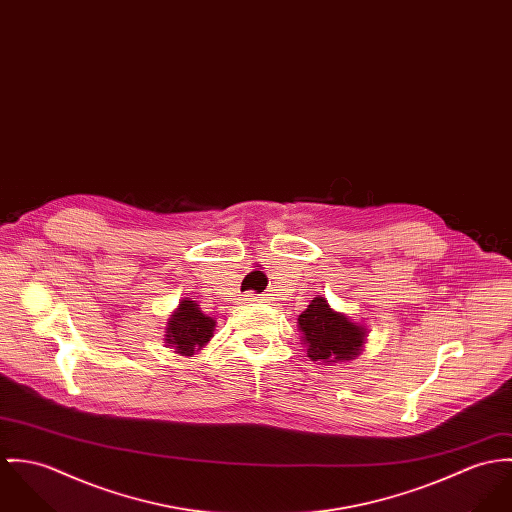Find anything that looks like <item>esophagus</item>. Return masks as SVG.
Wrapping results in <instances>:
<instances>
[{
	"instance_id": "1",
	"label": "esophagus",
	"mask_w": 512,
	"mask_h": 512,
	"mask_svg": "<svg viewBox=\"0 0 512 512\" xmlns=\"http://www.w3.org/2000/svg\"><path fill=\"white\" fill-rule=\"evenodd\" d=\"M247 300H257V296H253V294H247Z\"/></svg>"
}]
</instances>
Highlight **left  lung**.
<instances>
[{
	"label": "left lung",
	"mask_w": 512,
	"mask_h": 512,
	"mask_svg": "<svg viewBox=\"0 0 512 512\" xmlns=\"http://www.w3.org/2000/svg\"><path fill=\"white\" fill-rule=\"evenodd\" d=\"M298 330L308 347V357L326 365L355 359L367 336L365 326L332 310L324 296H316L298 316Z\"/></svg>",
	"instance_id": "1"
}]
</instances>
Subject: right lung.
Listing matches in <instances>:
<instances>
[{
    "mask_svg": "<svg viewBox=\"0 0 512 512\" xmlns=\"http://www.w3.org/2000/svg\"><path fill=\"white\" fill-rule=\"evenodd\" d=\"M196 300H182L167 322L165 340L176 353L192 357L214 336L216 320L206 316Z\"/></svg>",
    "mask_w": 512,
    "mask_h": 512,
    "instance_id": "add662e5",
    "label": "right lung"
}]
</instances>
